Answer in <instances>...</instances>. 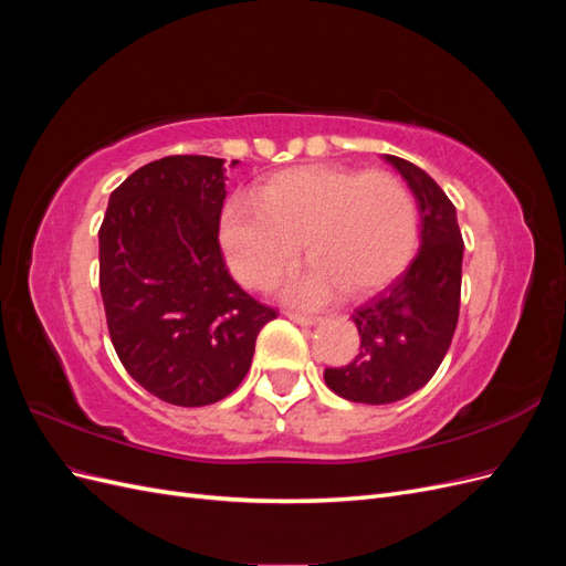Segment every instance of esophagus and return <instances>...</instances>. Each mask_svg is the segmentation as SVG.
Segmentation results:
<instances>
[{"label":"esophagus","mask_w":566,"mask_h":566,"mask_svg":"<svg viewBox=\"0 0 566 566\" xmlns=\"http://www.w3.org/2000/svg\"><path fill=\"white\" fill-rule=\"evenodd\" d=\"M285 316L293 321V323H297V325H304V328H310V325L318 323V316H306V314H295V312H287Z\"/></svg>","instance_id":"1"}]
</instances>
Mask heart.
<instances>
[{
    "instance_id": "obj_1",
    "label": "heart",
    "mask_w": 566,
    "mask_h": 566,
    "mask_svg": "<svg viewBox=\"0 0 566 566\" xmlns=\"http://www.w3.org/2000/svg\"><path fill=\"white\" fill-rule=\"evenodd\" d=\"M302 241L312 262L279 283L283 300L316 306L345 290L370 295L397 279L416 252V198L385 172L306 165L276 172L254 196H233L221 210L224 260L248 287H262L293 264Z\"/></svg>"
}]
</instances>
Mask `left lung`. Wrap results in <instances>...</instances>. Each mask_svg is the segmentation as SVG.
<instances>
[{
  "instance_id": "8db88e82",
  "label": "left lung",
  "mask_w": 566,
  "mask_h": 566,
  "mask_svg": "<svg viewBox=\"0 0 566 566\" xmlns=\"http://www.w3.org/2000/svg\"><path fill=\"white\" fill-rule=\"evenodd\" d=\"M413 193L420 212V250L382 293L354 310L361 349L349 366L325 368L342 399L394 403L424 387L447 356L458 323L462 235L453 202L439 184L397 156H385Z\"/></svg>"
}]
</instances>
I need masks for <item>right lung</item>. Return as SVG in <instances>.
Returning <instances> with one entry per match:
<instances>
[{
  "instance_id": "add662e5",
  "label": "right lung",
  "mask_w": 566,
  "mask_h": 566,
  "mask_svg": "<svg viewBox=\"0 0 566 566\" xmlns=\"http://www.w3.org/2000/svg\"><path fill=\"white\" fill-rule=\"evenodd\" d=\"M235 165V160H233ZM221 158L167 156L111 193L98 231V283L119 361L153 397L208 406L241 385L276 312L227 271Z\"/></svg>"
}]
</instances>
